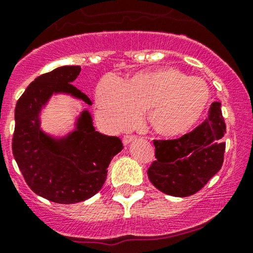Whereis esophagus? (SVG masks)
Returning a JSON list of instances; mask_svg holds the SVG:
<instances>
[{"instance_id":"34e87169","label":"esophagus","mask_w":253,"mask_h":253,"mask_svg":"<svg viewBox=\"0 0 253 253\" xmlns=\"http://www.w3.org/2000/svg\"><path fill=\"white\" fill-rule=\"evenodd\" d=\"M135 138H136V137L132 136V135H126V136H123V138H122V140H123L124 145H129V143L131 142V141H134Z\"/></svg>"}]
</instances>
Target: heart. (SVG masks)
Instances as JSON below:
<instances>
[{
    "instance_id": "heart-1",
    "label": "heart",
    "mask_w": 253,
    "mask_h": 253,
    "mask_svg": "<svg viewBox=\"0 0 253 253\" xmlns=\"http://www.w3.org/2000/svg\"><path fill=\"white\" fill-rule=\"evenodd\" d=\"M210 88L199 77L176 67L135 73L124 82L105 76L95 89V104L106 126L123 130L147 110L149 126L162 136L187 134L198 124L210 102Z\"/></svg>"
}]
</instances>
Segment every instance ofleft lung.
I'll use <instances>...</instances> for the list:
<instances>
[{
  "mask_svg": "<svg viewBox=\"0 0 253 253\" xmlns=\"http://www.w3.org/2000/svg\"><path fill=\"white\" fill-rule=\"evenodd\" d=\"M224 134L221 102H213L208 118L189 134L154 141L157 160L147 170L149 181L172 197H189L200 191L223 164Z\"/></svg>",
  "mask_w": 253,
  "mask_h": 253,
  "instance_id": "obj_1",
  "label": "left lung"
}]
</instances>
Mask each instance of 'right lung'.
I'll use <instances>...</instances> for the list:
<instances>
[{"mask_svg":"<svg viewBox=\"0 0 253 253\" xmlns=\"http://www.w3.org/2000/svg\"><path fill=\"white\" fill-rule=\"evenodd\" d=\"M80 72V66H61L40 76L15 106V162L32 191L58 204L84 202L96 194L105 183L111 160L123 149L121 138L95 130L86 108L67 134L55 136L42 127L41 115L53 95H69L91 105L71 84Z\"/></svg>","mask_w":253,"mask_h":253,"instance_id":"add662e5","label":"right lung"}]
</instances>
